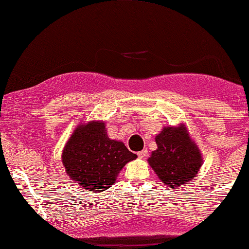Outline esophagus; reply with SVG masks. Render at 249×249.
Masks as SVG:
<instances>
[{"label":"esophagus","instance_id":"esophagus-1","mask_svg":"<svg viewBox=\"0 0 249 249\" xmlns=\"http://www.w3.org/2000/svg\"><path fill=\"white\" fill-rule=\"evenodd\" d=\"M137 155H138V157H139L140 159H145V158L148 157V150L144 149V150H142V151H140V152L137 153Z\"/></svg>","mask_w":249,"mask_h":249}]
</instances>
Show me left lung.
Returning <instances> with one entry per match:
<instances>
[{"mask_svg":"<svg viewBox=\"0 0 249 249\" xmlns=\"http://www.w3.org/2000/svg\"><path fill=\"white\" fill-rule=\"evenodd\" d=\"M155 141L158 149L148 162L163 183L167 187H182L196 176L202 155L183 126L165 127Z\"/></svg>","mask_w":249,"mask_h":249,"instance_id":"obj_1","label":"left lung"}]
</instances>
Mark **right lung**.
<instances>
[{
	"label": "right lung",
	"instance_id": "obj_1",
	"mask_svg": "<svg viewBox=\"0 0 249 249\" xmlns=\"http://www.w3.org/2000/svg\"><path fill=\"white\" fill-rule=\"evenodd\" d=\"M136 158L123 142L108 137L102 122L80 125L62 152L63 166L70 178L95 192L111 187L125 164Z\"/></svg>",
	"mask_w": 249,
	"mask_h": 249
}]
</instances>
